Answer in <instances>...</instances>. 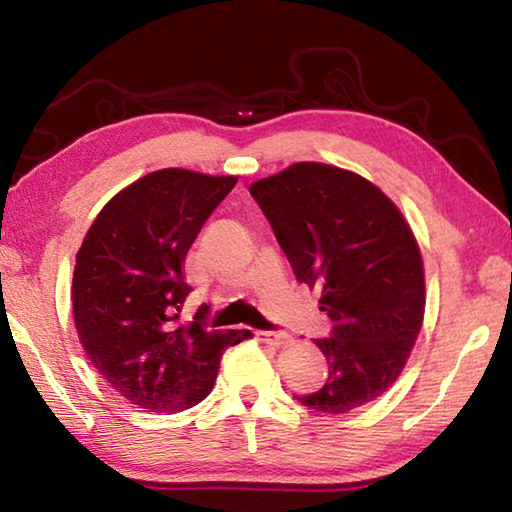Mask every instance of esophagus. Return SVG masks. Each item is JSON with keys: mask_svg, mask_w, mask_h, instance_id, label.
<instances>
[{"mask_svg": "<svg viewBox=\"0 0 512 512\" xmlns=\"http://www.w3.org/2000/svg\"><path fill=\"white\" fill-rule=\"evenodd\" d=\"M259 339L273 345V348H282V345H287L291 341V336L287 332H259Z\"/></svg>", "mask_w": 512, "mask_h": 512, "instance_id": "esophagus-1", "label": "esophagus"}]
</instances>
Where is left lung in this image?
Returning a JSON list of instances; mask_svg holds the SVG:
<instances>
[{
	"label": "left lung",
	"instance_id": "8db88e82",
	"mask_svg": "<svg viewBox=\"0 0 512 512\" xmlns=\"http://www.w3.org/2000/svg\"><path fill=\"white\" fill-rule=\"evenodd\" d=\"M298 282L332 320L316 339L329 377L298 400L348 413L395 384L424 318V266L402 212L359 173L298 162L250 185Z\"/></svg>",
	"mask_w": 512,
	"mask_h": 512
}]
</instances>
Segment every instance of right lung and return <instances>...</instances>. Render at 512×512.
<instances>
[{"mask_svg":"<svg viewBox=\"0 0 512 512\" xmlns=\"http://www.w3.org/2000/svg\"><path fill=\"white\" fill-rule=\"evenodd\" d=\"M235 185V176L153 171L110 198L76 253L72 305L83 350L140 409L178 413L203 402L223 350L253 336L210 332L201 318L178 325L187 250Z\"/></svg>","mask_w":512,"mask_h":512,"instance_id":"right-lung-1","label":"right lung"}]
</instances>
